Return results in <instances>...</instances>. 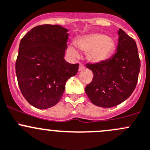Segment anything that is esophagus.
<instances>
[{
  "label": "esophagus",
  "mask_w": 150,
  "mask_h": 150,
  "mask_svg": "<svg viewBox=\"0 0 150 150\" xmlns=\"http://www.w3.org/2000/svg\"><path fill=\"white\" fill-rule=\"evenodd\" d=\"M84 69H85V67H84L83 64H80L79 68H78V70H79V72H81V71L84 70Z\"/></svg>",
  "instance_id": "esophagus-1"
}]
</instances>
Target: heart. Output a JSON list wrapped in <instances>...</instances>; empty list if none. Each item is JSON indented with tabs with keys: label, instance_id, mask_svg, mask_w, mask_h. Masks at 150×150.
Here are the masks:
<instances>
[{
	"label": "heart",
	"instance_id": "heart-1",
	"mask_svg": "<svg viewBox=\"0 0 150 150\" xmlns=\"http://www.w3.org/2000/svg\"><path fill=\"white\" fill-rule=\"evenodd\" d=\"M77 46L85 52H88V59L92 63L99 64L109 58L115 50V43L112 38L100 33H93L82 36L77 40ZM68 51L73 57L79 54L73 46H69Z\"/></svg>",
	"mask_w": 150,
	"mask_h": 150
}]
</instances>
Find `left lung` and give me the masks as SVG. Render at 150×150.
<instances>
[{
  "mask_svg": "<svg viewBox=\"0 0 150 150\" xmlns=\"http://www.w3.org/2000/svg\"><path fill=\"white\" fill-rule=\"evenodd\" d=\"M117 51L99 64H87L93 72V81L85 91L91 102L98 107L117 106L131 95L138 81L140 59L135 40L122 29L117 30Z\"/></svg>",
  "mask_w": 150,
  "mask_h": 150,
  "instance_id": "8db88e82",
  "label": "left lung"
}]
</instances>
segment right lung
<instances>
[{
    "label": "right lung",
    "mask_w": 150,
    "mask_h": 150,
    "mask_svg": "<svg viewBox=\"0 0 150 150\" xmlns=\"http://www.w3.org/2000/svg\"><path fill=\"white\" fill-rule=\"evenodd\" d=\"M67 32L60 25H40L30 30L19 43L18 84L25 99L38 109L58 103L67 81L78 72L79 64H69L64 59Z\"/></svg>",
    "instance_id": "1"
}]
</instances>
